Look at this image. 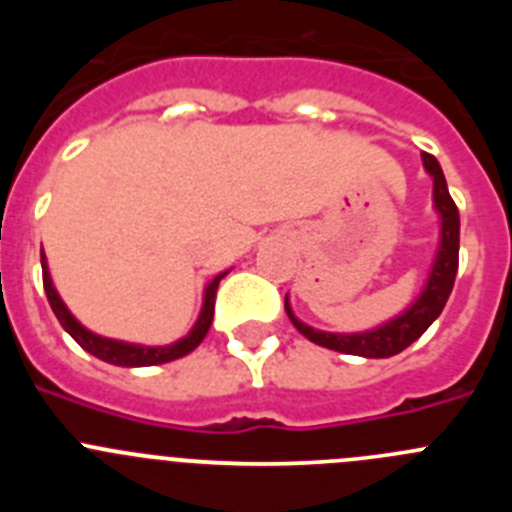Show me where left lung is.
<instances>
[{
    "label": "left lung",
    "mask_w": 512,
    "mask_h": 512,
    "mask_svg": "<svg viewBox=\"0 0 512 512\" xmlns=\"http://www.w3.org/2000/svg\"><path fill=\"white\" fill-rule=\"evenodd\" d=\"M423 166L433 176V207L441 215V241H438L436 259H433L431 274H428V282H425L420 297L397 318L387 320L379 328L364 330V333H325V330L310 328L295 318V312L289 307V297H284V310H287L289 320L307 341L330 348V351H341V354L387 359L418 341L428 330V325L441 315L443 305L454 289L456 269H459V210L446 187V176L431 153H423Z\"/></svg>",
    "instance_id": "obj_1"
}]
</instances>
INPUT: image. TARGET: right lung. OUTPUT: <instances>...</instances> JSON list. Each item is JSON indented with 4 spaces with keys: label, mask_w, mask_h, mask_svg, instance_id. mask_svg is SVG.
Segmentation results:
<instances>
[{
    "label": "right lung",
    "mask_w": 512,
    "mask_h": 512,
    "mask_svg": "<svg viewBox=\"0 0 512 512\" xmlns=\"http://www.w3.org/2000/svg\"><path fill=\"white\" fill-rule=\"evenodd\" d=\"M40 264H43V287L45 295H48V302H51L53 312H56L58 323L63 325V330L79 343L84 351H89L97 359L107 361V364L115 366H156V364H166V361L182 359V356L192 354L194 348L200 346L202 338L207 336V330L212 325V315H215V295H217V284L225 274H217L205 289V302H202L200 318L194 323V328L189 330L187 336L179 338L176 343H169V346H138V343H125V341H115V338H102L92 330H87L79 320L74 318L69 312V307L63 305V300L58 297L56 287L51 282V274H48V264H45V253L40 251Z\"/></svg>",
    "instance_id": "1"
}]
</instances>
